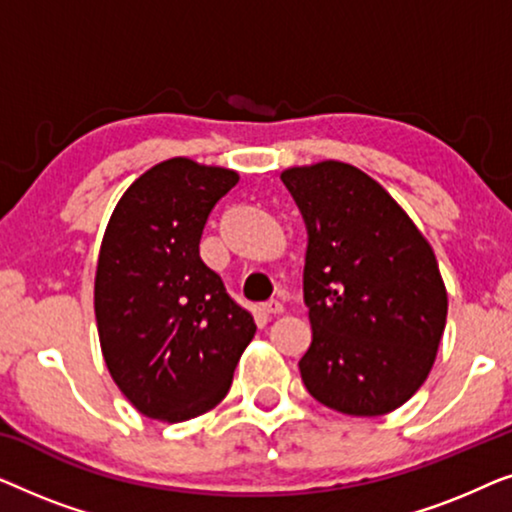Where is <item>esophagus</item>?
I'll return each instance as SVG.
<instances>
[{
    "mask_svg": "<svg viewBox=\"0 0 512 512\" xmlns=\"http://www.w3.org/2000/svg\"><path fill=\"white\" fill-rule=\"evenodd\" d=\"M263 312L265 314H282L284 305L279 303V300H268V303H263Z\"/></svg>",
    "mask_w": 512,
    "mask_h": 512,
    "instance_id": "34e87169",
    "label": "esophagus"
}]
</instances>
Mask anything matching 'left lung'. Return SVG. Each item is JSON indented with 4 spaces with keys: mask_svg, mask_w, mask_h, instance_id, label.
<instances>
[{
    "mask_svg": "<svg viewBox=\"0 0 512 512\" xmlns=\"http://www.w3.org/2000/svg\"><path fill=\"white\" fill-rule=\"evenodd\" d=\"M282 181L303 214L312 345L300 377L326 408L377 417L429 377L445 331L436 254L403 207L340 160L289 167Z\"/></svg>",
    "mask_w": 512,
    "mask_h": 512,
    "instance_id": "8db88e82",
    "label": "left lung"
}]
</instances>
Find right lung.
<instances>
[{
  "mask_svg": "<svg viewBox=\"0 0 512 512\" xmlns=\"http://www.w3.org/2000/svg\"><path fill=\"white\" fill-rule=\"evenodd\" d=\"M235 170L170 158L130 184L104 230L95 319L109 375L151 419L186 422L226 398L254 317L200 258Z\"/></svg>",
  "mask_w": 512,
  "mask_h": 512,
  "instance_id": "obj_1",
  "label": "right lung"
}]
</instances>
